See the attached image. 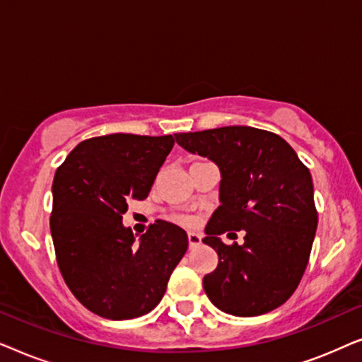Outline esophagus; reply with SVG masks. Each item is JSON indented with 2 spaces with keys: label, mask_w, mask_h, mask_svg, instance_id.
Instances as JSON below:
<instances>
[{
  "label": "esophagus",
  "mask_w": 362,
  "mask_h": 362,
  "mask_svg": "<svg viewBox=\"0 0 362 362\" xmlns=\"http://www.w3.org/2000/svg\"><path fill=\"white\" fill-rule=\"evenodd\" d=\"M201 234H197V232H187V240H189V247L191 249H194L201 244Z\"/></svg>",
  "instance_id": "34e87169"
}]
</instances>
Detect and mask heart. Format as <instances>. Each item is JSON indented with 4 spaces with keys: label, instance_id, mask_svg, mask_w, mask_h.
<instances>
[{
    "label": "heart",
    "instance_id": "b5f03b06",
    "mask_svg": "<svg viewBox=\"0 0 362 362\" xmlns=\"http://www.w3.org/2000/svg\"><path fill=\"white\" fill-rule=\"evenodd\" d=\"M175 221L180 222V224H182V226H192L196 222L194 217L189 214H177V216H175Z\"/></svg>",
    "mask_w": 362,
    "mask_h": 362
}]
</instances>
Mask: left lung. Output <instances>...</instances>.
Returning a JSON list of instances; mask_svg holds the SVG:
<instances>
[{"mask_svg":"<svg viewBox=\"0 0 362 362\" xmlns=\"http://www.w3.org/2000/svg\"><path fill=\"white\" fill-rule=\"evenodd\" d=\"M175 138L214 161L222 176L221 206L202 239L219 255L216 270L202 279L206 295L234 316L279 308L305 274L318 226L310 170L284 138L260 128L222 127ZM242 228V246L218 239Z\"/></svg>","mask_w":362,"mask_h":362,"instance_id":"left-lung-1","label":"left lung"}]
</instances>
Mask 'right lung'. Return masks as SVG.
Listing matches in <instances>:
<instances>
[{
    "instance_id": "add662e5",
    "label": "right lung",
    "mask_w": 362,
    "mask_h": 362,
    "mask_svg": "<svg viewBox=\"0 0 362 362\" xmlns=\"http://www.w3.org/2000/svg\"><path fill=\"white\" fill-rule=\"evenodd\" d=\"M173 145V135L88 138L54 176L49 224L59 270L74 296L102 318L150 313L186 254L187 235L176 224L158 219L140 242L122 224L128 202L150 194Z\"/></svg>"
}]
</instances>
